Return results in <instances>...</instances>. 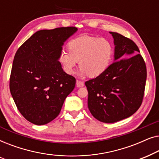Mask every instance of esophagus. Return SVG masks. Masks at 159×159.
Listing matches in <instances>:
<instances>
[{"label":"esophagus","mask_w":159,"mask_h":159,"mask_svg":"<svg viewBox=\"0 0 159 159\" xmlns=\"http://www.w3.org/2000/svg\"><path fill=\"white\" fill-rule=\"evenodd\" d=\"M76 84H77V86L79 87V88H81V87L84 86V82L82 81H80V80H77Z\"/></svg>","instance_id":"esophagus-1"}]
</instances>
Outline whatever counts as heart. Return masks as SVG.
<instances>
[{"label": "heart", "instance_id": "heart-1", "mask_svg": "<svg viewBox=\"0 0 159 159\" xmlns=\"http://www.w3.org/2000/svg\"><path fill=\"white\" fill-rule=\"evenodd\" d=\"M69 53L62 51L59 61L68 74L75 71L79 63L80 75L91 77L102 75L111 62L114 50L109 41L98 37L82 35L69 42Z\"/></svg>", "mask_w": 159, "mask_h": 159}]
</instances>
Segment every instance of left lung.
Here are the masks:
<instances>
[{"instance_id":"obj_1","label":"left lung","mask_w":159,"mask_h":159,"mask_svg":"<svg viewBox=\"0 0 159 159\" xmlns=\"http://www.w3.org/2000/svg\"><path fill=\"white\" fill-rule=\"evenodd\" d=\"M114 40V62L94 79L85 82L88 108L100 121L114 123L140 108L144 96L146 66L133 41L110 32Z\"/></svg>"}]
</instances>
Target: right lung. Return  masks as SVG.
Instances as JSON below:
<instances>
[{
  "label": "right lung",
  "instance_id": "add662e5",
  "mask_svg": "<svg viewBox=\"0 0 159 159\" xmlns=\"http://www.w3.org/2000/svg\"><path fill=\"white\" fill-rule=\"evenodd\" d=\"M77 30H40L17 50L9 88L17 108L30 122L43 125L53 120L75 88L76 79L64 72L58 59L64 43Z\"/></svg>",
  "mask_w": 159,
  "mask_h": 159
}]
</instances>
